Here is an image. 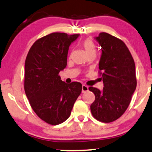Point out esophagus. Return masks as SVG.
<instances>
[{
    "label": "esophagus",
    "mask_w": 152,
    "mask_h": 152,
    "mask_svg": "<svg viewBox=\"0 0 152 152\" xmlns=\"http://www.w3.org/2000/svg\"><path fill=\"white\" fill-rule=\"evenodd\" d=\"M87 91H88V87L87 85H83V87H82V92H83V93H85V92H87Z\"/></svg>",
    "instance_id": "obj_1"
}]
</instances>
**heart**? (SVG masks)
I'll use <instances>...</instances> for the list:
<instances>
[{"label":"heart","instance_id":"heart-1","mask_svg":"<svg viewBox=\"0 0 152 152\" xmlns=\"http://www.w3.org/2000/svg\"><path fill=\"white\" fill-rule=\"evenodd\" d=\"M80 45L85 51L87 56L95 55L96 52H97V48H96V45L92 38L85 39L83 41H82Z\"/></svg>","mask_w":152,"mask_h":152}]
</instances>
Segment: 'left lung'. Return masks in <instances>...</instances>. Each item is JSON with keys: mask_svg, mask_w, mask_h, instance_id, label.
<instances>
[{"mask_svg": "<svg viewBox=\"0 0 152 152\" xmlns=\"http://www.w3.org/2000/svg\"><path fill=\"white\" fill-rule=\"evenodd\" d=\"M96 40L102 48L98 73L104 87L102 91L89 87L95 95L90 110L97 120L110 123L119 119L129 107L137 87L135 64L122 40L107 33H99Z\"/></svg>", "mask_w": 152, "mask_h": 152, "instance_id": "1", "label": "left lung"}]
</instances>
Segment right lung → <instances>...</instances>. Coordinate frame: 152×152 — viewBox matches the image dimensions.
<instances>
[{
  "label": "right lung",
  "mask_w": 152,
  "mask_h": 152,
  "mask_svg": "<svg viewBox=\"0 0 152 152\" xmlns=\"http://www.w3.org/2000/svg\"><path fill=\"white\" fill-rule=\"evenodd\" d=\"M78 34L53 33L39 38L29 50L25 63L24 89L38 117L51 125L68 119L82 92V84H67L59 75L67 65L69 46Z\"/></svg>",
  "instance_id": "obj_1"
}]
</instances>
